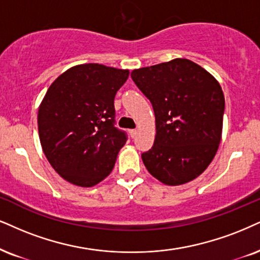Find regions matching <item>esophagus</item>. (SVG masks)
Wrapping results in <instances>:
<instances>
[{"label": "esophagus", "mask_w": 260, "mask_h": 260, "mask_svg": "<svg viewBox=\"0 0 260 260\" xmlns=\"http://www.w3.org/2000/svg\"><path fill=\"white\" fill-rule=\"evenodd\" d=\"M129 134H130V136L134 139V137L137 135V130H129Z\"/></svg>", "instance_id": "esophagus-1"}]
</instances>
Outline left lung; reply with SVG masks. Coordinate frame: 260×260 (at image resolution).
<instances>
[{
	"instance_id": "left-lung-1",
	"label": "left lung",
	"mask_w": 260,
	"mask_h": 260,
	"mask_svg": "<svg viewBox=\"0 0 260 260\" xmlns=\"http://www.w3.org/2000/svg\"><path fill=\"white\" fill-rule=\"evenodd\" d=\"M131 78L155 114L154 143L142 154L143 164L166 185L193 181L211 164L222 140V86L188 59L134 70Z\"/></svg>"
}]
</instances>
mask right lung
Listing matches in <instances>:
<instances>
[{"label": "right lung", "instance_id": "1", "mask_svg": "<svg viewBox=\"0 0 260 260\" xmlns=\"http://www.w3.org/2000/svg\"><path fill=\"white\" fill-rule=\"evenodd\" d=\"M129 70L83 63L49 86L37 123L44 155L65 181L94 187L114 168L126 135L114 126V98Z\"/></svg>", "mask_w": 260, "mask_h": 260}]
</instances>
